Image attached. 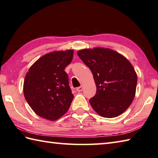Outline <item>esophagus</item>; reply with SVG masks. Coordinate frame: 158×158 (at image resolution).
Returning a JSON list of instances; mask_svg holds the SVG:
<instances>
[{"label":"esophagus","instance_id":"34e87169","mask_svg":"<svg viewBox=\"0 0 158 158\" xmlns=\"http://www.w3.org/2000/svg\"><path fill=\"white\" fill-rule=\"evenodd\" d=\"M77 92H81L82 90H83V86H79V87H78V88H77Z\"/></svg>","mask_w":158,"mask_h":158}]
</instances>
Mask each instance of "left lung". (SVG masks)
<instances>
[{
	"label": "left lung",
	"instance_id": "left-lung-1",
	"mask_svg": "<svg viewBox=\"0 0 158 158\" xmlns=\"http://www.w3.org/2000/svg\"><path fill=\"white\" fill-rule=\"evenodd\" d=\"M77 55L92 71L97 92L89 100L92 107L105 118L123 114L134 100L137 75L127 59L110 48H86Z\"/></svg>",
	"mask_w": 158,
	"mask_h": 158
}]
</instances>
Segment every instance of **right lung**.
<instances>
[{"label":"right lung","mask_w":158,"mask_h":158,"mask_svg":"<svg viewBox=\"0 0 158 158\" xmlns=\"http://www.w3.org/2000/svg\"><path fill=\"white\" fill-rule=\"evenodd\" d=\"M73 50L54 51L43 55L26 74L23 92L37 115L56 120L66 114L74 96L65 68L73 60Z\"/></svg>","instance_id":"obj_1"}]
</instances>
